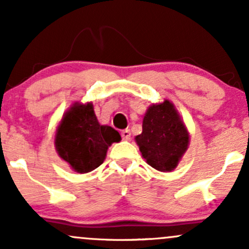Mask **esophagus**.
Here are the masks:
<instances>
[{
  "instance_id": "34e87169",
  "label": "esophagus",
  "mask_w": 249,
  "mask_h": 249,
  "mask_svg": "<svg viewBox=\"0 0 249 249\" xmlns=\"http://www.w3.org/2000/svg\"><path fill=\"white\" fill-rule=\"evenodd\" d=\"M122 138L124 139V141H128V139L131 138V132H130V130H123L122 131Z\"/></svg>"
}]
</instances>
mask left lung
<instances>
[{
    "mask_svg": "<svg viewBox=\"0 0 249 249\" xmlns=\"http://www.w3.org/2000/svg\"><path fill=\"white\" fill-rule=\"evenodd\" d=\"M134 139L142 158L160 172L173 171L190 144L184 122L167 99L148 107L142 119V132Z\"/></svg>",
    "mask_w": 249,
    "mask_h": 249,
    "instance_id": "1",
    "label": "left lung"
}]
</instances>
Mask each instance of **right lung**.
Masks as SVG:
<instances>
[{"label": "right lung", "instance_id": "obj_1", "mask_svg": "<svg viewBox=\"0 0 249 249\" xmlns=\"http://www.w3.org/2000/svg\"><path fill=\"white\" fill-rule=\"evenodd\" d=\"M121 139L115 128L99 124L92 103L77 102L57 126L55 147L75 172L88 173L101 166L108 146Z\"/></svg>", "mask_w": 249, "mask_h": 249}]
</instances>
